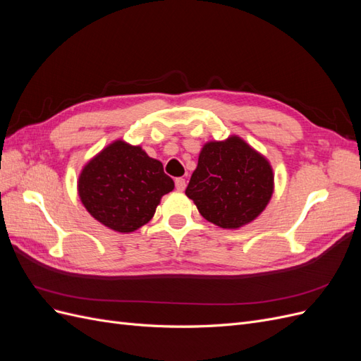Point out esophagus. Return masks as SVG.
<instances>
[{
    "instance_id": "obj_1",
    "label": "esophagus",
    "mask_w": 361,
    "mask_h": 361,
    "mask_svg": "<svg viewBox=\"0 0 361 361\" xmlns=\"http://www.w3.org/2000/svg\"><path fill=\"white\" fill-rule=\"evenodd\" d=\"M174 183H176V190L178 191H183L185 187H187V182H185L183 178H178L176 180H174Z\"/></svg>"
}]
</instances>
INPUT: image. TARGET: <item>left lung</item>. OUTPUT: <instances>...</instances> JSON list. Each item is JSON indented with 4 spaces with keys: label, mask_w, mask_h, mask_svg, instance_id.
I'll return each mask as SVG.
<instances>
[{
    "label": "left lung",
    "mask_w": 361,
    "mask_h": 361,
    "mask_svg": "<svg viewBox=\"0 0 361 361\" xmlns=\"http://www.w3.org/2000/svg\"><path fill=\"white\" fill-rule=\"evenodd\" d=\"M272 192L274 171L269 161L238 135L203 145L185 190L204 220L231 231L255 221Z\"/></svg>",
    "instance_id": "obj_1"
}]
</instances>
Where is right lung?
Listing matches in <instances>:
<instances>
[{
    "label": "right lung",
    "instance_id": "add662e5",
    "mask_svg": "<svg viewBox=\"0 0 361 361\" xmlns=\"http://www.w3.org/2000/svg\"><path fill=\"white\" fill-rule=\"evenodd\" d=\"M173 188L162 162L125 140L105 146L84 164L78 176V195L87 212L118 233L147 224L162 195Z\"/></svg>",
    "mask_w": 361,
    "mask_h": 361
}]
</instances>
